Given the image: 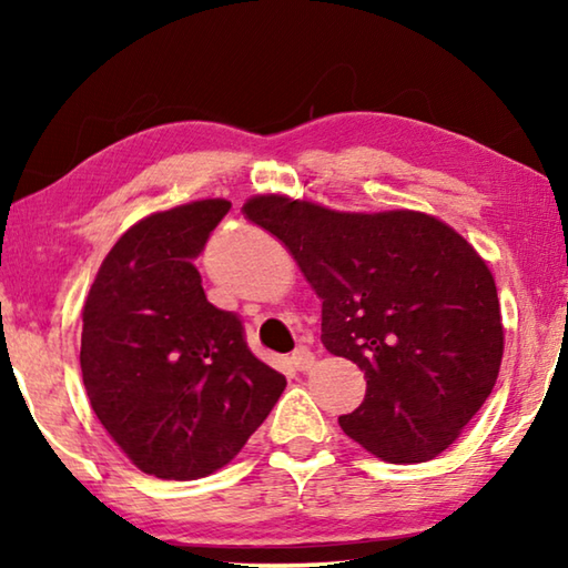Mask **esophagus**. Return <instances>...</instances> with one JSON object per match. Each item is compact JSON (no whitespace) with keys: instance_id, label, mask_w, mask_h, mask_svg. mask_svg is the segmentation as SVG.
<instances>
[{"instance_id":"34e87169","label":"esophagus","mask_w":568,"mask_h":568,"mask_svg":"<svg viewBox=\"0 0 568 568\" xmlns=\"http://www.w3.org/2000/svg\"><path fill=\"white\" fill-rule=\"evenodd\" d=\"M291 363H293L295 371H311L313 363H315V355H313L311 348H305V345H301V348L293 351Z\"/></svg>"}]
</instances>
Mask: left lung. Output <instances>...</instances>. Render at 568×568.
Here are the masks:
<instances>
[{"mask_svg": "<svg viewBox=\"0 0 568 568\" xmlns=\"http://www.w3.org/2000/svg\"><path fill=\"white\" fill-rule=\"evenodd\" d=\"M243 213L301 265L323 301L321 341L368 388L341 428L390 464H423L491 396L504 325L488 265L440 220L335 210L261 195Z\"/></svg>", "mask_w": 568, "mask_h": 568, "instance_id": "8db88e82", "label": "left lung"}]
</instances>
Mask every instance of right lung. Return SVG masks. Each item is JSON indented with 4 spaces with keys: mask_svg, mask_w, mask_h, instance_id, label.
I'll use <instances>...</instances> for the list:
<instances>
[{
    "mask_svg": "<svg viewBox=\"0 0 568 568\" xmlns=\"http://www.w3.org/2000/svg\"><path fill=\"white\" fill-rule=\"evenodd\" d=\"M227 200L155 213L100 265L82 311V381L94 416L150 476L203 478L237 456L285 390L247 348L237 313L200 285L195 257Z\"/></svg>",
    "mask_w": 568,
    "mask_h": 568,
    "instance_id": "obj_1",
    "label": "right lung"
}]
</instances>
